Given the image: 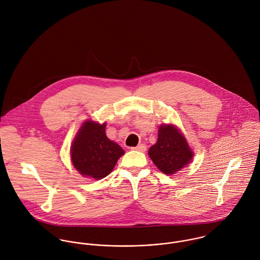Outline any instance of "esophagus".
<instances>
[{"mask_svg": "<svg viewBox=\"0 0 260 260\" xmlns=\"http://www.w3.org/2000/svg\"><path fill=\"white\" fill-rule=\"evenodd\" d=\"M132 149L140 151V152H144V151H146V146L144 144H139L137 147H133Z\"/></svg>", "mask_w": 260, "mask_h": 260, "instance_id": "1", "label": "esophagus"}]
</instances>
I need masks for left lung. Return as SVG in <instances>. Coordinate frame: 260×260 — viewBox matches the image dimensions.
Returning a JSON list of instances; mask_svg holds the SVG:
<instances>
[{
  "mask_svg": "<svg viewBox=\"0 0 260 260\" xmlns=\"http://www.w3.org/2000/svg\"><path fill=\"white\" fill-rule=\"evenodd\" d=\"M148 154L156 167L167 175L185 167L193 157L185 137L175 126L166 124L159 127L157 142L150 147Z\"/></svg>",
  "mask_w": 260,
  "mask_h": 260,
  "instance_id": "1",
  "label": "left lung"
}]
</instances>
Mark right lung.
<instances>
[{"label":"right lung","mask_w":260,"mask_h":260,"mask_svg":"<svg viewBox=\"0 0 260 260\" xmlns=\"http://www.w3.org/2000/svg\"><path fill=\"white\" fill-rule=\"evenodd\" d=\"M106 124L86 121L81 126L71 146L75 168L83 176L102 179L110 174L118 159L125 153L105 133Z\"/></svg>","instance_id":"1"}]
</instances>
